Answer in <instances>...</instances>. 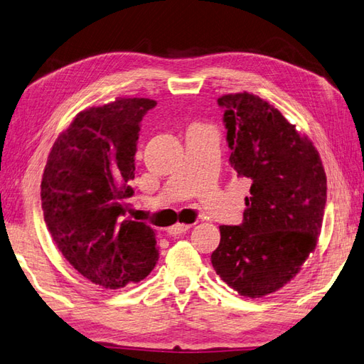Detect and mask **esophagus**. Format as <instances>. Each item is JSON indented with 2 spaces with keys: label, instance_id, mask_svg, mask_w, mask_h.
I'll return each mask as SVG.
<instances>
[{
  "label": "esophagus",
  "instance_id": "34e87169",
  "mask_svg": "<svg viewBox=\"0 0 364 364\" xmlns=\"http://www.w3.org/2000/svg\"><path fill=\"white\" fill-rule=\"evenodd\" d=\"M191 228V225L190 224H174V225H171V228H169L168 229V233H169V235H181V233H185V232H187L188 229Z\"/></svg>",
  "mask_w": 364,
  "mask_h": 364
}]
</instances>
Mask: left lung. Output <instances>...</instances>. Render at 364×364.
Returning <instances> with one entry per match:
<instances>
[{
  "mask_svg": "<svg viewBox=\"0 0 364 364\" xmlns=\"http://www.w3.org/2000/svg\"><path fill=\"white\" fill-rule=\"evenodd\" d=\"M230 165L250 181L243 223L220 225L212 264L241 296L263 297L288 284L322 228L327 177L319 152L268 101L252 93L218 98Z\"/></svg>",
  "mask_w": 364,
  "mask_h": 364,
  "instance_id": "1",
  "label": "left lung"
}]
</instances>
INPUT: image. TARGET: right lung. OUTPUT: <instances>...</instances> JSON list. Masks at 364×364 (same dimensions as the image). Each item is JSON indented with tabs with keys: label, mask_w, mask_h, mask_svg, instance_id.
Instances as JSON below:
<instances>
[{
	"label": "right lung",
	"mask_w": 364,
	"mask_h": 364,
	"mask_svg": "<svg viewBox=\"0 0 364 364\" xmlns=\"http://www.w3.org/2000/svg\"><path fill=\"white\" fill-rule=\"evenodd\" d=\"M148 98L85 109L54 141L42 179L46 228L62 255L95 285L118 289L143 280L159 260L156 233L124 220L135 177L140 121Z\"/></svg>",
	"instance_id": "1"
}]
</instances>
